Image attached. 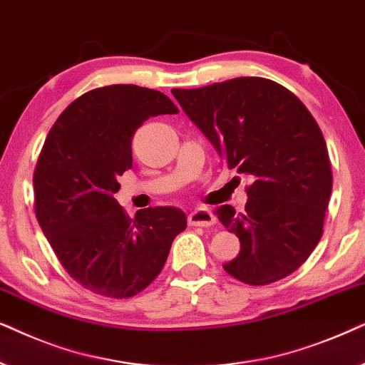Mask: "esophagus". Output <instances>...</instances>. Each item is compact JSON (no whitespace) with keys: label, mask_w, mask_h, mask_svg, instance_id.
Listing matches in <instances>:
<instances>
[{"label":"esophagus","mask_w":365,"mask_h":365,"mask_svg":"<svg viewBox=\"0 0 365 365\" xmlns=\"http://www.w3.org/2000/svg\"><path fill=\"white\" fill-rule=\"evenodd\" d=\"M215 220V215H213L208 208H195V210L188 215V223H190L192 227H212Z\"/></svg>","instance_id":"34e87169"}]
</instances>
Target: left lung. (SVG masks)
I'll use <instances>...</instances> for the list:
<instances>
[{
    "instance_id": "1",
    "label": "left lung",
    "mask_w": 365,
    "mask_h": 365,
    "mask_svg": "<svg viewBox=\"0 0 365 365\" xmlns=\"http://www.w3.org/2000/svg\"><path fill=\"white\" fill-rule=\"evenodd\" d=\"M172 93L228 168L254 180L244 212L218 207V220L240 240L223 265L249 285H267L297 270L324 232L332 192L327 145L305 105L284 86L242 76Z\"/></svg>"
}]
</instances>
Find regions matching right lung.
<instances>
[{
	"label": "right lung",
	"instance_id": "1",
	"mask_svg": "<svg viewBox=\"0 0 365 365\" xmlns=\"http://www.w3.org/2000/svg\"><path fill=\"white\" fill-rule=\"evenodd\" d=\"M173 113L157 90L111 85L68 105L48 133L33 177L36 218L65 270L91 292H142L187 228L180 208L150 207L130 218L115 198L118 177L132 168L135 132L150 116Z\"/></svg>",
	"mask_w": 365,
	"mask_h": 365
}]
</instances>
